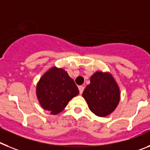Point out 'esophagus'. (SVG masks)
Masks as SVG:
<instances>
[{
    "label": "esophagus",
    "instance_id": "1",
    "mask_svg": "<svg viewBox=\"0 0 150 150\" xmlns=\"http://www.w3.org/2000/svg\"><path fill=\"white\" fill-rule=\"evenodd\" d=\"M84 86H82V85H81V86H79V92H80V93L81 94V93H83V91H84Z\"/></svg>",
    "mask_w": 150,
    "mask_h": 150
}]
</instances>
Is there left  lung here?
<instances>
[{"instance_id": "left-lung-1", "label": "left lung", "mask_w": 150, "mask_h": 150, "mask_svg": "<svg viewBox=\"0 0 150 150\" xmlns=\"http://www.w3.org/2000/svg\"><path fill=\"white\" fill-rule=\"evenodd\" d=\"M82 96L92 112L105 117L118 106L120 90L109 72L97 71L91 77V83L85 88Z\"/></svg>"}]
</instances>
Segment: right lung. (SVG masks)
Here are the masks:
<instances>
[{
  "label": "right lung",
  "mask_w": 150,
  "mask_h": 150,
  "mask_svg": "<svg viewBox=\"0 0 150 150\" xmlns=\"http://www.w3.org/2000/svg\"><path fill=\"white\" fill-rule=\"evenodd\" d=\"M79 93L73 79L62 69L52 67L42 75L36 87V95L41 107L57 115Z\"/></svg>",
  "instance_id": "obj_1"
}]
</instances>
